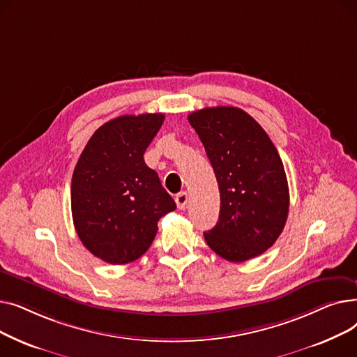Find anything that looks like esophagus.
<instances>
[{
	"instance_id": "1",
	"label": "esophagus",
	"mask_w": 357,
	"mask_h": 357,
	"mask_svg": "<svg viewBox=\"0 0 357 357\" xmlns=\"http://www.w3.org/2000/svg\"><path fill=\"white\" fill-rule=\"evenodd\" d=\"M175 202H176L179 210H183L186 207V204H188V194H186V192L178 194L176 198H175Z\"/></svg>"
}]
</instances>
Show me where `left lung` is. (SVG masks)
I'll return each instance as SVG.
<instances>
[{"label":"left lung","instance_id":"left-lung-1","mask_svg":"<svg viewBox=\"0 0 357 357\" xmlns=\"http://www.w3.org/2000/svg\"><path fill=\"white\" fill-rule=\"evenodd\" d=\"M213 165L220 217L204 233L207 245L229 261L265 253L282 233L289 211L284 163L266 131L236 107L198 109L188 116Z\"/></svg>","mask_w":357,"mask_h":357}]
</instances>
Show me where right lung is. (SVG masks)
<instances>
[{
  "label": "right lung",
  "instance_id": "right-lung-1",
  "mask_svg": "<svg viewBox=\"0 0 357 357\" xmlns=\"http://www.w3.org/2000/svg\"><path fill=\"white\" fill-rule=\"evenodd\" d=\"M165 116H121L102 124L72 175L73 226L82 245L111 265L130 264L153 243L158 221L176 208L143 159Z\"/></svg>",
  "mask_w": 357,
  "mask_h": 357
}]
</instances>
